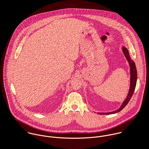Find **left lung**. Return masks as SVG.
I'll use <instances>...</instances> for the list:
<instances>
[{"mask_svg":"<svg viewBox=\"0 0 149 149\" xmlns=\"http://www.w3.org/2000/svg\"><path fill=\"white\" fill-rule=\"evenodd\" d=\"M122 52H123L126 60H127L128 63L129 64V66H130V88H129V91H128L127 96H126V98L125 99V100L122 103L121 106L117 109L111 111V112H97L98 114L110 115V114H114L118 112H120L122 109H123L125 108V107L127 104L128 102L130 101V99H131V96H132V95L134 93V90H135V88L136 86V80H137V72H136V66H135L134 61L132 60H131V58L130 56V54H129L127 49L125 46H122Z\"/></svg>","mask_w":149,"mask_h":149,"instance_id":"1","label":"left lung"}]
</instances>
